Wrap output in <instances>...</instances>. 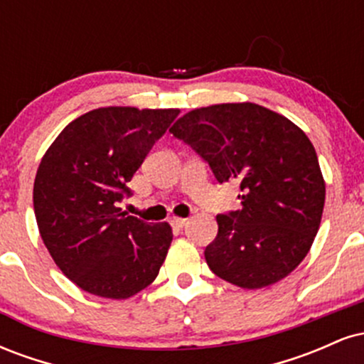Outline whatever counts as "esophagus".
<instances>
[{"label": "esophagus", "mask_w": 364, "mask_h": 364, "mask_svg": "<svg viewBox=\"0 0 364 364\" xmlns=\"http://www.w3.org/2000/svg\"><path fill=\"white\" fill-rule=\"evenodd\" d=\"M186 224H188V219H181V217H174V219H173V225H174V228H178V229L185 228Z\"/></svg>", "instance_id": "esophagus-1"}]
</instances>
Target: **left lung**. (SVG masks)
Segmentation results:
<instances>
[{
	"label": "left lung",
	"mask_w": 364,
	"mask_h": 364,
	"mask_svg": "<svg viewBox=\"0 0 364 364\" xmlns=\"http://www.w3.org/2000/svg\"><path fill=\"white\" fill-rule=\"evenodd\" d=\"M210 166L219 183H240V210L217 215L205 248L217 277L260 289L289 275L310 252L325 181L310 139L286 116L253 102L186 112L169 129Z\"/></svg>",
	"instance_id": "obj_1"
}]
</instances>
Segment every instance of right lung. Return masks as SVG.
<instances>
[{"mask_svg": "<svg viewBox=\"0 0 364 364\" xmlns=\"http://www.w3.org/2000/svg\"><path fill=\"white\" fill-rule=\"evenodd\" d=\"M179 109L99 107L73 119L34 181L41 237L61 272L90 294L127 299L154 282L173 241L118 207L128 183Z\"/></svg>", "mask_w": 364, "mask_h": 364, "instance_id": "1", "label": "right lung"}]
</instances>
